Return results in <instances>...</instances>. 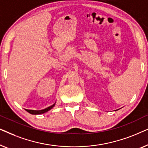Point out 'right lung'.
Segmentation results:
<instances>
[{"label":"right lung","instance_id":"add662e5","mask_svg":"<svg viewBox=\"0 0 148 148\" xmlns=\"http://www.w3.org/2000/svg\"><path fill=\"white\" fill-rule=\"evenodd\" d=\"M55 104H56V102L54 103V104H52V106L48 107V108H46L45 109H43V110H27V109H25V110H26V111H27V112H28L30 113V114H44V113L48 112V110H51V109L54 106V105H55Z\"/></svg>","mask_w":148,"mask_h":148}]
</instances>
